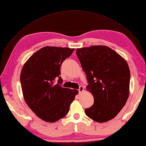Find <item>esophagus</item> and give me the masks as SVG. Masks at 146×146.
<instances>
[{"instance_id":"esophagus-1","label":"esophagus","mask_w":146,"mask_h":146,"mask_svg":"<svg viewBox=\"0 0 146 146\" xmlns=\"http://www.w3.org/2000/svg\"><path fill=\"white\" fill-rule=\"evenodd\" d=\"M79 90V93H81V92L84 90V87L82 86H80L79 90Z\"/></svg>"}]
</instances>
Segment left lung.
Returning a JSON list of instances; mask_svg holds the SVG:
<instances>
[{"mask_svg":"<svg viewBox=\"0 0 146 146\" xmlns=\"http://www.w3.org/2000/svg\"><path fill=\"white\" fill-rule=\"evenodd\" d=\"M76 54L86 74V88L94 98V104L85 110V114L96 122L108 121L118 114L128 98V64L106 46L77 48Z\"/></svg>","mask_w":146,"mask_h":146,"instance_id":"obj_1","label":"left lung"}]
</instances>
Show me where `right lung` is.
Instances as JSON below:
<instances>
[{
    "mask_svg": "<svg viewBox=\"0 0 146 146\" xmlns=\"http://www.w3.org/2000/svg\"><path fill=\"white\" fill-rule=\"evenodd\" d=\"M74 51L69 48L45 46L32 55L20 74V83L27 104L46 122L64 118L78 90L62 87L60 67Z\"/></svg>",
    "mask_w": 146,
    "mask_h": 146,
    "instance_id": "add662e5",
    "label": "right lung"
}]
</instances>
